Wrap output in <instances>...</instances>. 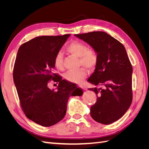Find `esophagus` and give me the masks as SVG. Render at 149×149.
Instances as JSON below:
<instances>
[{
  "instance_id": "obj_1",
  "label": "esophagus",
  "mask_w": 149,
  "mask_h": 149,
  "mask_svg": "<svg viewBox=\"0 0 149 149\" xmlns=\"http://www.w3.org/2000/svg\"><path fill=\"white\" fill-rule=\"evenodd\" d=\"M79 87L80 88H81L83 89H84V90H86V88L84 86H79Z\"/></svg>"
}]
</instances>
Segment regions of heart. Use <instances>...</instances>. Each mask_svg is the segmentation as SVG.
Returning a JSON list of instances; mask_svg holds the SVG:
<instances>
[{"label":"heart","instance_id":"obj_1","mask_svg":"<svg viewBox=\"0 0 149 149\" xmlns=\"http://www.w3.org/2000/svg\"><path fill=\"white\" fill-rule=\"evenodd\" d=\"M66 51L76 57L79 58L80 64L89 68H94L97 63V56L96 52L82 42H73L66 47ZM63 56L62 53H58L54 58V65L58 70L63 69ZM86 71L83 68L77 70L68 71L65 74V78L68 81L73 83H81L86 77Z\"/></svg>","mask_w":149,"mask_h":149}]
</instances>
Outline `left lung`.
I'll return each mask as SVG.
<instances>
[{"label":"left lung","mask_w":149,"mask_h":149,"mask_svg":"<svg viewBox=\"0 0 149 149\" xmlns=\"http://www.w3.org/2000/svg\"><path fill=\"white\" fill-rule=\"evenodd\" d=\"M97 53V63L88 81L103 88H89L95 92L97 102L91 107L92 118L110 124L123 117L132 101V66L124 45L104 31L75 34Z\"/></svg>","instance_id":"8db88e82"}]
</instances>
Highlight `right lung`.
<instances>
[{"label": "right lung", "instance_id": "1", "mask_svg": "<svg viewBox=\"0 0 149 149\" xmlns=\"http://www.w3.org/2000/svg\"><path fill=\"white\" fill-rule=\"evenodd\" d=\"M71 35L40 36L23 43L17 52L13 71V81L20 105L30 120L44 127L64 118L71 96H81V89L53 73L54 58ZM51 80L58 83L57 90L49 88Z\"/></svg>", "mask_w": 149, "mask_h": 149}]
</instances>
